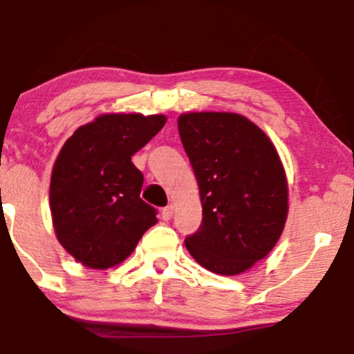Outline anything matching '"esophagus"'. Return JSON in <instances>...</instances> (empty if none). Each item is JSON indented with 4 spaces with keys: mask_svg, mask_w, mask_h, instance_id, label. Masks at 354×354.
<instances>
[{
    "mask_svg": "<svg viewBox=\"0 0 354 354\" xmlns=\"http://www.w3.org/2000/svg\"><path fill=\"white\" fill-rule=\"evenodd\" d=\"M174 214V206L173 205H168L166 208H163V211H161V216H163L165 221H169V219L173 218Z\"/></svg>",
    "mask_w": 354,
    "mask_h": 354,
    "instance_id": "esophagus-1",
    "label": "esophagus"
}]
</instances>
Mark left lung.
<instances>
[{
    "label": "left lung",
    "mask_w": 354,
    "mask_h": 354,
    "mask_svg": "<svg viewBox=\"0 0 354 354\" xmlns=\"http://www.w3.org/2000/svg\"><path fill=\"white\" fill-rule=\"evenodd\" d=\"M178 131L203 206L200 230L185 245L211 273H245L273 250L286 223L279 154L266 133L238 113H183Z\"/></svg>",
    "instance_id": "obj_1"
}]
</instances>
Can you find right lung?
<instances>
[{
  "label": "right lung",
  "mask_w": 354,
  "mask_h": 354,
  "mask_svg": "<svg viewBox=\"0 0 354 354\" xmlns=\"http://www.w3.org/2000/svg\"><path fill=\"white\" fill-rule=\"evenodd\" d=\"M165 123V115L106 113L80 126L61 148L50 183L53 228L81 265H120L158 223L156 209L140 198L143 173L131 156Z\"/></svg>",
  "instance_id": "1"
}]
</instances>
